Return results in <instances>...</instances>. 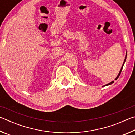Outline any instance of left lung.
I'll return each mask as SVG.
<instances>
[{"instance_id":"1","label":"left lung","mask_w":135,"mask_h":135,"mask_svg":"<svg viewBox=\"0 0 135 135\" xmlns=\"http://www.w3.org/2000/svg\"><path fill=\"white\" fill-rule=\"evenodd\" d=\"M126 57H127V52H126V57H125V59H124V62H123V65H122V68H121V70H120V72H119V73H118V76H117V77H116V78L115 79V80H117L118 78V77L120 76V74H121V72H122V69H123V65H124V62H125V61H126ZM114 83V81H111V82H110V83H108V84H105V85H104V86H108V85H110V84H113Z\"/></svg>"}]
</instances>
